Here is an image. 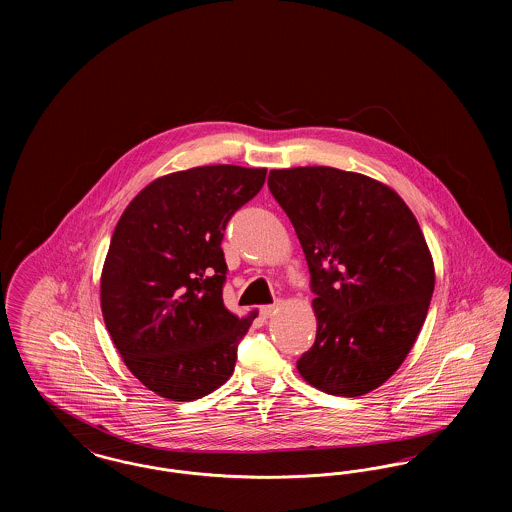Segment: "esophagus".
Returning a JSON list of instances; mask_svg holds the SVG:
<instances>
[{"label":"esophagus","instance_id":"obj_1","mask_svg":"<svg viewBox=\"0 0 512 512\" xmlns=\"http://www.w3.org/2000/svg\"><path fill=\"white\" fill-rule=\"evenodd\" d=\"M278 305H280V303H278V301H274V303H270V305H263V307H259V313H261V317H272V315L276 313Z\"/></svg>","mask_w":512,"mask_h":512}]
</instances>
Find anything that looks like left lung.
<instances>
[{
  "mask_svg": "<svg viewBox=\"0 0 512 512\" xmlns=\"http://www.w3.org/2000/svg\"><path fill=\"white\" fill-rule=\"evenodd\" d=\"M268 190L303 247L317 340L299 374L330 395L382 386L426 320L436 274L424 234L386 184L332 167L270 171Z\"/></svg>",
  "mask_w": 512,
  "mask_h": 512,
  "instance_id": "8db88e82",
  "label": "left lung"
}]
</instances>
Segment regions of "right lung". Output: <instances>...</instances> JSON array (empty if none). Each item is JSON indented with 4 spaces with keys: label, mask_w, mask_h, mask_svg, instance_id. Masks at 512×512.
<instances>
[{
    "label": "right lung",
    "mask_w": 512,
    "mask_h": 512,
    "mask_svg": "<svg viewBox=\"0 0 512 512\" xmlns=\"http://www.w3.org/2000/svg\"><path fill=\"white\" fill-rule=\"evenodd\" d=\"M267 169L195 167L161 176L124 209L101 272V313L128 370L161 397L194 401L234 372L253 318L222 301L228 220Z\"/></svg>",
    "instance_id": "obj_1"
}]
</instances>
